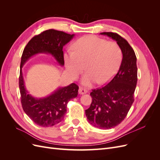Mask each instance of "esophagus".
Wrapping results in <instances>:
<instances>
[{
  "mask_svg": "<svg viewBox=\"0 0 160 160\" xmlns=\"http://www.w3.org/2000/svg\"><path fill=\"white\" fill-rule=\"evenodd\" d=\"M88 93V91H87L85 89L83 88H79V93L80 95H83Z\"/></svg>",
  "mask_w": 160,
  "mask_h": 160,
  "instance_id": "esophagus-1",
  "label": "esophagus"
}]
</instances>
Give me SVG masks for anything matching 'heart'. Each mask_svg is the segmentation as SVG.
<instances>
[{
	"mask_svg": "<svg viewBox=\"0 0 160 160\" xmlns=\"http://www.w3.org/2000/svg\"><path fill=\"white\" fill-rule=\"evenodd\" d=\"M73 51H67L63 56L69 75L77 79L85 70L83 85L93 86L108 83L118 71L122 61V51L117 42H108L93 35L81 37L72 45Z\"/></svg>",
	"mask_w": 160,
	"mask_h": 160,
	"instance_id": "1",
	"label": "heart"
}]
</instances>
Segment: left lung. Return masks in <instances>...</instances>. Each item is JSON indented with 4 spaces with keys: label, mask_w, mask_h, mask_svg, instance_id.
Listing matches in <instances>:
<instances>
[{
    "label": "left lung",
    "mask_w": 160,
    "mask_h": 160,
    "mask_svg": "<svg viewBox=\"0 0 160 160\" xmlns=\"http://www.w3.org/2000/svg\"><path fill=\"white\" fill-rule=\"evenodd\" d=\"M117 42L122 51V61L118 73L109 83L92 90V102L85 110L90 124L99 129H109L118 125L126 117L134 101L138 81L137 58L128 42L117 33L105 32Z\"/></svg>",
    "instance_id": "left-lung-1"
}]
</instances>
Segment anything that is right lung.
<instances>
[{"label":"right lung","mask_w":160,"mask_h":160,"mask_svg":"<svg viewBox=\"0 0 160 160\" xmlns=\"http://www.w3.org/2000/svg\"><path fill=\"white\" fill-rule=\"evenodd\" d=\"M75 35L49 29L35 36L24 49L21 62L19 89L21 103L25 113L32 122L41 127H52L63 119L69 101L77 98L79 87L71 83L59 87L45 98H35L26 89L22 75V67L27 61L37 54H49L60 66L64 65L63 47L72 39Z\"/></svg>","instance_id":"1"}]
</instances>
